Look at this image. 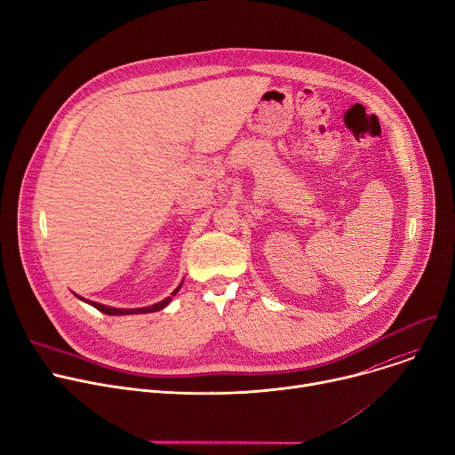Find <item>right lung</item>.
<instances>
[{
	"label": "right lung",
	"mask_w": 455,
	"mask_h": 455,
	"mask_svg": "<svg viewBox=\"0 0 455 455\" xmlns=\"http://www.w3.org/2000/svg\"><path fill=\"white\" fill-rule=\"evenodd\" d=\"M183 284V283H181ZM181 284L176 288V291L172 292V296H176L178 292H180V288H181ZM172 296L171 298H167V299H163V301H159V303H156V305H150V307H143V308H114V307H105V305H100V303H94V301H87V299H84V298H79V299H84L85 303H89V305H92L94 308H98L100 312H103V314H107V315H127V314H147V312H157V310H161V308H164L167 307L171 301H172Z\"/></svg>",
	"instance_id": "1"
}]
</instances>
